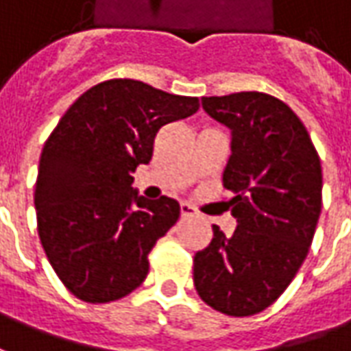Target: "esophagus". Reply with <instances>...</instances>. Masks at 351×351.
I'll use <instances>...</instances> for the list:
<instances>
[{
  "mask_svg": "<svg viewBox=\"0 0 351 351\" xmlns=\"http://www.w3.org/2000/svg\"><path fill=\"white\" fill-rule=\"evenodd\" d=\"M180 215H182L184 218H193V217H197L199 213L193 209L192 205H188V203H182V205H180Z\"/></svg>",
  "mask_w": 351,
  "mask_h": 351,
  "instance_id": "1",
  "label": "esophagus"
}]
</instances>
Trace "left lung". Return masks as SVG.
Masks as SVG:
<instances>
[{"instance_id": "1", "label": "left lung", "mask_w": 351, "mask_h": 351, "mask_svg": "<svg viewBox=\"0 0 351 351\" xmlns=\"http://www.w3.org/2000/svg\"><path fill=\"white\" fill-rule=\"evenodd\" d=\"M203 110L232 131L222 182L237 220L234 235L213 226L193 256V285L217 312L247 317L283 295L310 251L321 213V161L283 100L266 93L203 97Z\"/></svg>"}]
</instances>
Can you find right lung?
Wrapping results in <instances>:
<instances>
[{
	"instance_id": "obj_1",
	"label": "right lung",
	"mask_w": 351,
	"mask_h": 351,
	"mask_svg": "<svg viewBox=\"0 0 351 351\" xmlns=\"http://www.w3.org/2000/svg\"><path fill=\"white\" fill-rule=\"evenodd\" d=\"M199 110L136 80H110L66 110L43 146L36 213L43 251L83 302L119 300L148 276V254L180 217L171 197L144 199L133 173L154 154L163 125Z\"/></svg>"
}]
</instances>
